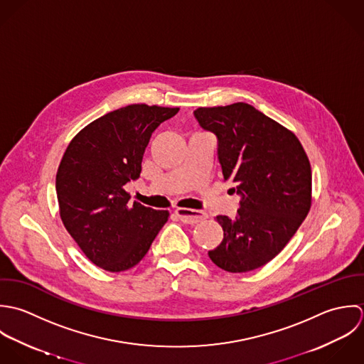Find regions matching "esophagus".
Listing matches in <instances>:
<instances>
[{"label": "esophagus", "instance_id": "obj_1", "mask_svg": "<svg viewBox=\"0 0 364 364\" xmlns=\"http://www.w3.org/2000/svg\"><path fill=\"white\" fill-rule=\"evenodd\" d=\"M176 215L184 223H197L204 219L208 218V214L204 211H197V210H188V208H177Z\"/></svg>", "mask_w": 364, "mask_h": 364}]
</instances>
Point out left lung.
<instances>
[{
	"instance_id": "1",
	"label": "left lung",
	"mask_w": 364,
	"mask_h": 364,
	"mask_svg": "<svg viewBox=\"0 0 364 364\" xmlns=\"http://www.w3.org/2000/svg\"><path fill=\"white\" fill-rule=\"evenodd\" d=\"M198 124L218 138L225 180L240 196L235 218L218 215L223 239L210 259L229 273H246L274 259L308 215L312 173L298 138L246 102L200 107Z\"/></svg>"
}]
</instances>
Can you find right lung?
<instances>
[{
  "label": "right lung",
  "instance_id": "right-lung-1",
  "mask_svg": "<svg viewBox=\"0 0 364 364\" xmlns=\"http://www.w3.org/2000/svg\"><path fill=\"white\" fill-rule=\"evenodd\" d=\"M178 108L132 104L92 121L68 146L56 174L60 218L95 266L125 272L145 257L168 211L129 203L154 129Z\"/></svg>",
  "mask_w": 364,
  "mask_h": 364
}]
</instances>
